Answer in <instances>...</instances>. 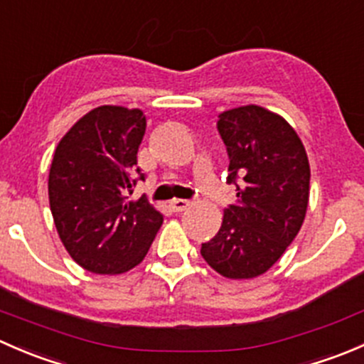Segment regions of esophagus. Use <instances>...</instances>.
<instances>
[{"mask_svg":"<svg viewBox=\"0 0 364 364\" xmlns=\"http://www.w3.org/2000/svg\"><path fill=\"white\" fill-rule=\"evenodd\" d=\"M192 203L190 200H183V199H174L171 200V204H168V208L172 209V213H183L185 209H188Z\"/></svg>","mask_w":364,"mask_h":364,"instance_id":"34e87169","label":"esophagus"}]
</instances>
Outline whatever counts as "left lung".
I'll return each mask as SVG.
<instances>
[{
    "label": "left lung",
    "instance_id": "8db88e82",
    "mask_svg": "<svg viewBox=\"0 0 364 364\" xmlns=\"http://www.w3.org/2000/svg\"><path fill=\"white\" fill-rule=\"evenodd\" d=\"M218 132L229 153L227 183L241 179V188L200 255L222 277L250 280L266 273L299 232L310 164L294 128L260 105L223 111Z\"/></svg>",
    "mask_w": 364,
    "mask_h": 364
}]
</instances>
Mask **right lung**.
<instances>
[{"mask_svg":"<svg viewBox=\"0 0 364 364\" xmlns=\"http://www.w3.org/2000/svg\"><path fill=\"white\" fill-rule=\"evenodd\" d=\"M144 132L141 109L100 105L84 114L54 151L47 183L54 225L70 257L95 274L134 269L164 222L146 200H128L141 174Z\"/></svg>","mask_w":364,"mask_h":364,"instance_id":"obj_1","label":"right lung"}]
</instances>
